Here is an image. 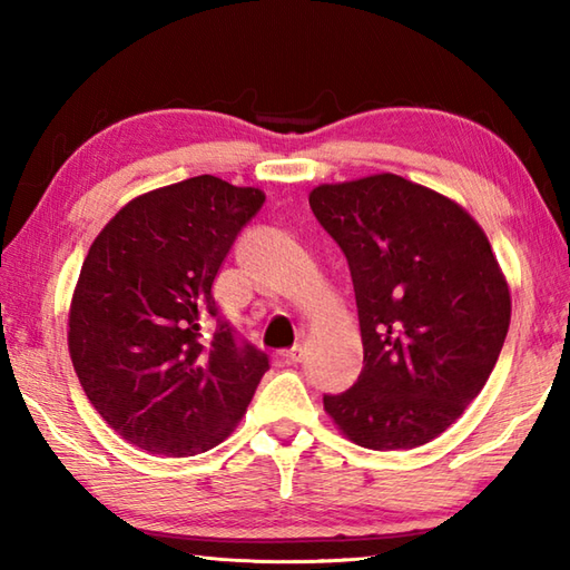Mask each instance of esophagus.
Instances as JSON below:
<instances>
[{
  "label": "esophagus",
  "instance_id": "esophagus-1",
  "mask_svg": "<svg viewBox=\"0 0 570 570\" xmlns=\"http://www.w3.org/2000/svg\"><path fill=\"white\" fill-rule=\"evenodd\" d=\"M301 357H304V350L296 345L292 350H284V353H278L276 362H278V365H284V367H292V365H298Z\"/></svg>",
  "mask_w": 570,
  "mask_h": 570
}]
</instances>
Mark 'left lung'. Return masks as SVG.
<instances>
[{
  "label": "left lung",
  "mask_w": 570,
  "mask_h": 570,
  "mask_svg": "<svg viewBox=\"0 0 570 570\" xmlns=\"http://www.w3.org/2000/svg\"><path fill=\"white\" fill-rule=\"evenodd\" d=\"M353 274L365 362L323 406L372 451L433 441L485 386L512 318L488 235L451 198L396 174L308 193Z\"/></svg>",
  "instance_id": "left-lung-1"
}]
</instances>
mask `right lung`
<instances>
[{
    "label": "right lung",
    "instance_id": "right-lung-1",
    "mask_svg": "<svg viewBox=\"0 0 570 570\" xmlns=\"http://www.w3.org/2000/svg\"><path fill=\"white\" fill-rule=\"evenodd\" d=\"M264 190L196 176L129 200L95 237L68 311L85 396L154 455L210 451L235 431L269 357L217 317L213 282Z\"/></svg>",
    "mask_w": 570,
    "mask_h": 570
}]
</instances>
